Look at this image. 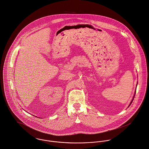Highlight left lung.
I'll return each instance as SVG.
<instances>
[{"instance_id":"obj_1","label":"left lung","mask_w":149,"mask_h":149,"mask_svg":"<svg viewBox=\"0 0 149 149\" xmlns=\"http://www.w3.org/2000/svg\"><path fill=\"white\" fill-rule=\"evenodd\" d=\"M135 93H136V90H135V94H134V97H133V98H132V101H131V102H130V105L131 104V103L132 102V101H133V100H134V97H135ZM130 105H129V106H130ZM129 106H128V107H129Z\"/></svg>"}]
</instances>
